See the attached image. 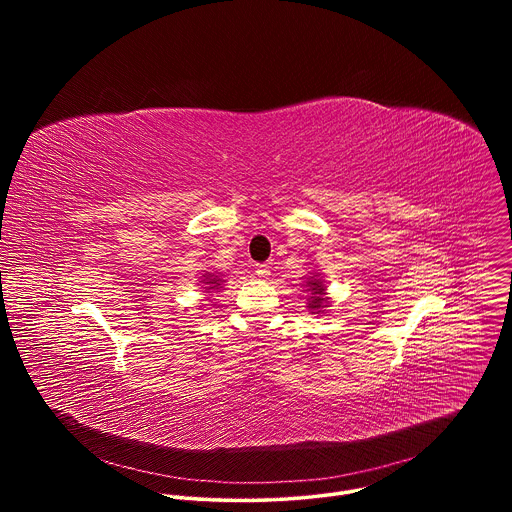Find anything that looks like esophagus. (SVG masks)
<instances>
[{
	"instance_id": "esophagus-1",
	"label": "esophagus",
	"mask_w": 512,
	"mask_h": 512,
	"mask_svg": "<svg viewBox=\"0 0 512 512\" xmlns=\"http://www.w3.org/2000/svg\"><path fill=\"white\" fill-rule=\"evenodd\" d=\"M255 273H257V277H261V279H267L271 271H269V265L261 263V265H257V267H255Z\"/></svg>"
}]
</instances>
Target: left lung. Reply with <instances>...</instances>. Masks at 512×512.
<instances>
[{
    "label": "left lung",
    "instance_id": "obj_1",
    "mask_svg": "<svg viewBox=\"0 0 512 512\" xmlns=\"http://www.w3.org/2000/svg\"><path fill=\"white\" fill-rule=\"evenodd\" d=\"M308 285H310V289H312V296H310V306L308 308H312V310H322V308H326L324 304H326V298H324V285H322V281L320 279H310L308 281Z\"/></svg>",
    "mask_w": 512,
    "mask_h": 512
}]
</instances>
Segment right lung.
I'll return each mask as SVG.
<instances>
[{
	"mask_svg": "<svg viewBox=\"0 0 512 512\" xmlns=\"http://www.w3.org/2000/svg\"><path fill=\"white\" fill-rule=\"evenodd\" d=\"M204 283H206V285H214L216 289H218V285H221V283H218V279H210V277H206ZM214 287H208V289H214Z\"/></svg>",
	"mask_w": 512,
	"mask_h": 512,
	"instance_id": "right-lung-1",
	"label": "right lung"
}]
</instances>
